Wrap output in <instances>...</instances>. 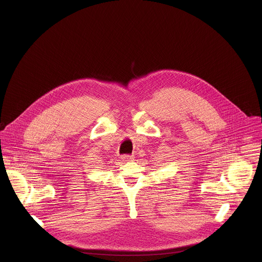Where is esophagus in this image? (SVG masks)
I'll return each mask as SVG.
<instances>
[{"label": "esophagus", "mask_w": 262, "mask_h": 262, "mask_svg": "<svg viewBox=\"0 0 262 262\" xmlns=\"http://www.w3.org/2000/svg\"><path fill=\"white\" fill-rule=\"evenodd\" d=\"M121 160L123 162H133L134 161V157L133 156H123Z\"/></svg>", "instance_id": "obj_1"}]
</instances>
